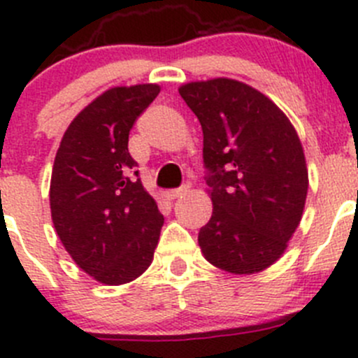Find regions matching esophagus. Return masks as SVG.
I'll list each match as a JSON object with an SVG mask.
<instances>
[{
	"mask_svg": "<svg viewBox=\"0 0 358 358\" xmlns=\"http://www.w3.org/2000/svg\"><path fill=\"white\" fill-rule=\"evenodd\" d=\"M187 190H189V187H180V189H173V190H168V192H166L164 196H166V199H168V201H175L176 197L183 196V194H185Z\"/></svg>",
	"mask_w": 358,
	"mask_h": 358,
	"instance_id": "obj_1",
	"label": "esophagus"
}]
</instances>
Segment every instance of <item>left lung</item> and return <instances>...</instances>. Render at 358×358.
<instances>
[{
    "label": "left lung",
    "instance_id": "1",
    "mask_svg": "<svg viewBox=\"0 0 358 358\" xmlns=\"http://www.w3.org/2000/svg\"><path fill=\"white\" fill-rule=\"evenodd\" d=\"M204 135L213 215L199 232L211 265L236 275L268 268L298 229L308 169L294 126L268 96L229 78L178 88Z\"/></svg>",
    "mask_w": 358,
    "mask_h": 358
}]
</instances>
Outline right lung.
<instances>
[{"label":"right lung","instance_id":"right-lung-1","mask_svg":"<svg viewBox=\"0 0 358 358\" xmlns=\"http://www.w3.org/2000/svg\"><path fill=\"white\" fill-rule=\"evenodd\" d=\"M161 92L115 86L69 124L50 182V209L76 265L107 286L135 280L150 266L164 218L143 189L128 152L129 129Z\"/></svg>","mask_w":358,"mask_h":358}]
</instances>
